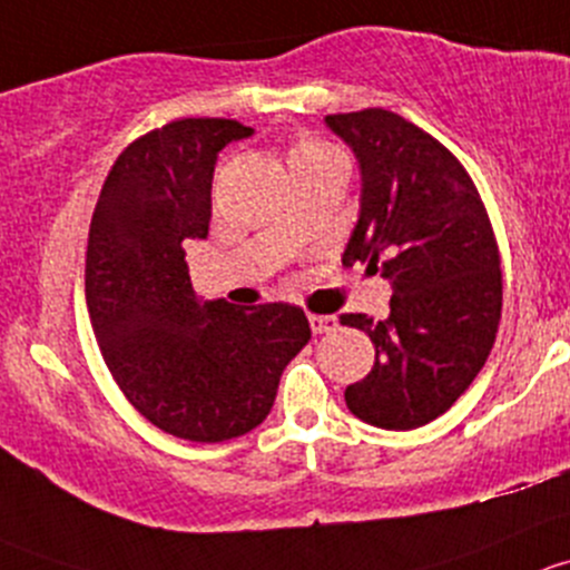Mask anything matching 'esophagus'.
<instances>
[{
	"instance_id": "34e87169",
	"label": "esophagus",
	"mask_w": 570,
	"mask_h": 570,
	"mask_svg": "<svg viewBox=\"0 0 570 570\" xmlns=\"http://www.w3.org/2000/svg\"><path fill=\"white\" fill-rule=\"evenodd\" d=\"M309 328H313L315 334L334 332V328H337V318H334V315H309Z\"/></svg>"
}]
</instances>
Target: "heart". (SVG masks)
Returning <instances> with one entry per match:
<instances>
[{"instance_id":"heart-1","label":"heart","mask_w":570,"mask_h":570,"mask_svg":"<svg viewBox=\"0 0 570 570\" xmlns=\"http://www.w3.org/2000/svg\"><path fill=\"white\" fill-rule=\"evenodd\" d=\"M315 154H326L324 145H318V142H302V145H296V148H293L291 161H293V158H304V156H315Z\"/></svg>"}]
</instances>
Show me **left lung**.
<instances>
[{"label": "left lung", "mask_w": 570, "mask_h": 570, "mask_svg": "<svg viewBox=\"0 0 570 570\" xmlns=\"http://www.w3.org/2000/svg\"><path fill=\"white\" fill-rule=\"evenodd\" d=\"M360 161V219L343 263L390 279V318L340 315L373 340V371L345 390L362 422L412 431L448 412L483 371L502 315L500 249L461 161L386 109L326 115Z\"/></svg>", "instance_id": "left-lung-1"}]
</instances>
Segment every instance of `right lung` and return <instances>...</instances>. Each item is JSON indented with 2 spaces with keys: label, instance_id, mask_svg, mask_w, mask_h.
<instances>
[{
  "label": "right lung",
  "instance_id": "1",
  "mask_svg": "<svg viewBox=\"0 0 570 570\" xmlns=\"http://www.w3.org/2000/svg\"><path fill=\"white\" fill-rule=\"evenodd\" d=\"M246 137L225 117L145 134L117 156L90 222L85 296L104 362L145 420L189 442L261 425L309 340L293 304L233 307L191 287L186 244L208 236L216 158Z\"/></svg>",
  "mask_w": 570,
  "mask_h": 570
}]
</instances>
